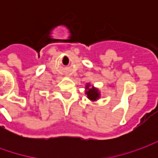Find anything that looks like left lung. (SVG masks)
Returning <instances> with one entry per match:
<instances>
[{
    "instance_id": "8db88e82",
    "label": "left lung",
    "mask_w": 158,
    "mask_h": 158,
    "mask_svg": "<svg viewBox=\"0 0 158 158\" xmlns=\"http://www.w3.org/2000/svg\"><path fill=\"white\" fill-rule=\"evenodd\" d=\"M85 94L87 95V98L90 101H97L100 98V91L98 88H95L94 86H90L89 83H87L85 86Z\"/></svg>"
}]
</instances>
